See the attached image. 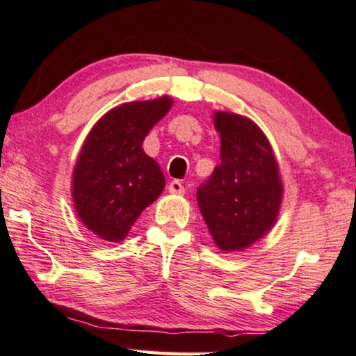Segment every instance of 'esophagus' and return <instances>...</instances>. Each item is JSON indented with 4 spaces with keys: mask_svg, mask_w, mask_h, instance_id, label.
<instances>
[{
    "mask_svg": "<svg viewBox=\"0 0 356 356\" xmlns=\"http://www.w3.org/2000/svg\"><path fill=\"white\" fill-rule=\"evenodd\" d=\"M168 188H169L170 193H177V195H182V193H186V187H184L181 181H177V179L170 181Z\"/></svg>",
    "mask_w": 356,
    "mask_h": 356,
    "instance_id": "34e87169",
    "label": "esophagus"
}]
</instances>
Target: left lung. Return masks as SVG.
Wrapping results in <instances>:
<instances>
[{
	"label": "left lung",
	"mask_w": 356,
	"mask_h": 356,
	"mask_svg": "<svg viewBox=\"0 0 356 356\" xmlns=\"http://www.w3.org/2000/svg\"><path fill=\"white\" fill-rule=\"evenodd\" d=\"M221 163L197 191L208 229L221 250H241L267 233L277 220L282 181L273 151L249 118L216 112Z\"/></svg>",
	"instance_id": "8db88e82"
}]
</instances>
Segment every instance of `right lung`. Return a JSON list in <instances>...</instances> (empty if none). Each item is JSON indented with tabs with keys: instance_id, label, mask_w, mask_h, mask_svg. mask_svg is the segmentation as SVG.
I'll list each match as a JSON object with an SVG mask.
<instances>
[{
	"instance_id": "right-lung-1",
	"label": "right lung",
	"mask_w": 356,
	"mask_h": 356,
	"mask_svg": "<svg viewBox=\"0 0 356 356\" xmlns=\"http://www.w3.org/2000/svg\"><path fill=\"white\" fill-rule=\"evenodd\" d=\"M170 106L169 97L123 104L89 131L74 168L73 200L81 221L99 238L125 239L163 192L164 175L141 143Z\"/></svg>"
}]
</instances>
